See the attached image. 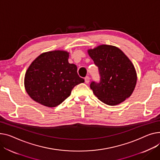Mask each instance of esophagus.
<instances>
[{
	"instance_id": "34e87169",
	"label": "esophagus",
	"mask_w": 160,
	"mask_h": 160,
	"mask_svg": "<svg viewBox=\"0 0 160 160\" xmlns=\"http://www.w3.org/2000/svg\"><path fill=\"white\" fill-rule=\"evenodd\" d=\"M84 80H85V82H86V83L88 84V83H89V82L90 78H89V77H85Z\"/></svg>"
}]
</instances>
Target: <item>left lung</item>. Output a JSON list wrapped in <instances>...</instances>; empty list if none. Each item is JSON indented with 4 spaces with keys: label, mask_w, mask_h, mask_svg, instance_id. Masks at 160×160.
I'll use <instances>...</instances> for the list:
<instances>
[{
    "label": "left lung",
    "mask_w": 160,
    "mask_h": 160,
    "mask_svg": "<svg viewBox=\"0 0 160 160\" xmlns=\"http://www.w3.org/2000/svg\"><path fill=\"white\" fill-rule=\"evenodd\" d=\"M88 53L98 68L99 82L92 81L90 88L101 102L116 105L129 98L137 80L132 63L119 48L101 45Z\"/></svg>",
    "instance_id": "8db88e82"
}]
</instances>
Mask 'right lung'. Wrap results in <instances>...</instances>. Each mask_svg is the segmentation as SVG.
<instances>
[{"instance_id": "add662e5", "label": "right lung", "mask_w": 160, "mask_h": 160, "mask_svg": "<svg viewBox=\"0 0 160 160\" xmlns=\"http://www.w3.org/2000/svg\"><path fill=\"white\" fill-rule=\"evenodd\" d=\"M69 53L54 51L42 53L28 69L25 88L30 97L46 107L54 108L70 96L77 85L84 82L77 67L68 62Z\"/></svg>"}]
</instances>
